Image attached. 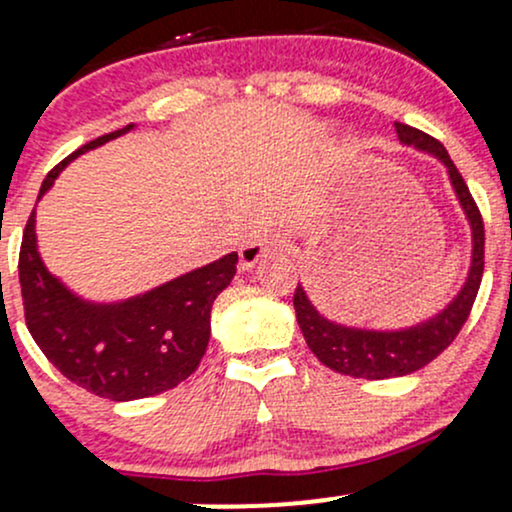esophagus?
<instances>
[{
  "label": "esophagus",
  "instance_id": "34e87169",
  "mask_svg": "<svg viewBox=\"0 0 512 512\" xmlns=\"http://www.w3.org/2000/svg\"><path fill=\"white\" fill-rule=\"evenodd\" d=\"M276 245H279V238L272 236V233H264V236L252 240V243L245 245V248H240V267L243 269L255 267V264L260 262L262 257H267Z\"/></svg>",
  "mask_w": 512,
  "mask_h": 512
}]
</instances>
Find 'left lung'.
I'll use <instances>...</instances> for the list:
<instances>
[{
    "mask_svg": "<svg viewBox=\"0 0 512 512\" xmlns=\"http://www.w3.org/2000/svg\"><path fill=\"white\" fill-rule=\"evenodd\" d=\"M395 129L399 142L428 151V154L438 156L448 166L452 187H455L457 199H460L469 226H472V267H469V276L464 281L462 291L457 293L455 301L443 313H438L433 320H426L421 325L399 332L354 330V327L330 322L327 317L317 313L315 305L308 301L301 286H296L293 308H296V320L301 325V332L310 351L327 368L337 370L342 375H351V378H399V375L414 373V370L431 363L433 358H438L455 342L469 313H472V305L477 301L479 293L481 274H484V221H481V211L477 202H474L472 192H469L467 182L460 175V170L450 161L445 146L438 139H433L431 134L402 125V122H395Z\"/></svg>",
    "mask_w": 512,
    "mask_h": 512,
    "instance_id": "8db88e82",
    "label": "left lung"
}]
</instances>
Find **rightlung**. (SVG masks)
I'll list each match as a JSON object with an SVG mask.
<instances>
[{
    "label": "right lung",
    "instance_id": "1",
    "mask_svg": "<svg viewBox=\"0 0 512 512\" xmlns=\"http://www.w3.org/2000/svg\"><path fill=\"white\" fill-rule=\"evenodd\" d=\"M125 129L103 134L50 170L38 199L72 158ZM238 252L178 276L125 303L96 305L69 293L45 269L35 248V211L23 228L19 281L26 327L48 361L93 395L129 402L161 395L195 373L209 344L216 296L236 276Z\"/></svg>",
    "mask_w": 512,
    "mask_h": 512
}]
</instances>
